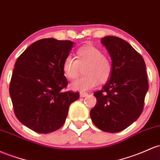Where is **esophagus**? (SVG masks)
<instances>
[{
  "label": "esophagus",
  "mask_w": 160,
  "mask_h": 160,
  "mask_svg": "<svg viewBox=\"0 0 160 160\" xmlns=\"http://www.w3.org/2000/svg\"><path fill=\"white\" fill-rule=\"evenodd\" d=\"M87 95H88V93H87V92H80V97H82V98L85 97V96H87Z\"/></svg>",
  "instance_id": "1"
}]
</instances>
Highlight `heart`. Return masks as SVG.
Wrapping results in <instances>:
<instances>
[{"label":"heart","mask_w":160,"mask_h":160,"mask_svg":"<svg viewBox=\"0 0 160 160\" xmlns=\"http://www.w3.org/2000/svg\"><path fill=\"white\" fill-rule=\"evenodd\" d=\"M84 76L77 79L71 84L77 90L86 91L96 87L99 82L104 83L110 79L112 73L111 59L103 54L102 49L89 44L80 47L76 51V59L67 56L62 63V71L68 80H74L83 68Z\"/></svg>","instance_id":"heart-1"}]
</instances>
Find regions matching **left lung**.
<instances>
[{
	"mask_svg": "<svg viewBox=\"0 0 160 160\" xmlns=\"http://www.w3.org/2000/svg\"><path fill=\"white\" fill-rule=\"evenodd\" d=\"M112 61V73L101 90L96 91V105L90 111L92 122L106 132L127 128L141 115L148 90L143 57L128 42L116 36L102 38Z\"/></svg>",
	"mask_w": 160,
	"mask_h": 160,
	"instance_id": "1",
	"label": "left lung"
}]
</instances>
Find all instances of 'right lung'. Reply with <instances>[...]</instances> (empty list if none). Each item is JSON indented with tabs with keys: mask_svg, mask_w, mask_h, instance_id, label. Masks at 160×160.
<instances>
[{
	"mask_svg": "<svg viewBox=\"0 0 160 160\" xmlns=\"http://www.w3.org/2000/svg\"><path fill=\"white\" fill-rule=\"evenodd\" d=\"M69 40L43 38L29 45L17 58L10 80V98L16 117L40 134L58 130L64 124L79 92L63 91L68 80L62 63L73 48Z\"/></svg>",
	"mask_w": 160,
	"mask_h": 160,
	"instance_id": "1",
	"label": "right lung"
}]
</instances>
